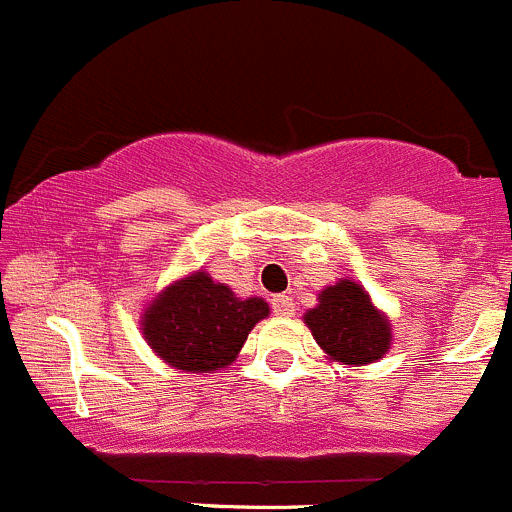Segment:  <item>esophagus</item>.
I'll return each instance as SVG.
<instances>
[{
	"label": "esophagus",
	"mask_w": 512,
	"mask_h": 512,
	"mask_svg": "<svg viewBox=\"0 0 512 512\" xmlns=\"http://www.w3.org/2000/svg\"><path fill=\"white\" fill-rule=\"evenodd\" d=\"M271 309H274V314L279 316H291L294 314V301H291V296L276 294L271 296Z\"/></svg>",
	"instance_id": "esophagus-1"
}]
</instances>
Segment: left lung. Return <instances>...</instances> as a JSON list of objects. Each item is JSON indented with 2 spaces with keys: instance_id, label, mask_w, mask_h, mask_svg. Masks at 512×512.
Returning a JSON list of instances; mask_svg holds the SVG:
<instances>
[{
  "instance_id": "8db88e82",
  "label": "left lung",
  "mask_w": 512,
  "mask_h": 512,
  "mask_svg": "<svg viewBox=\"0 0 512 512\" xmlns=\"http://www.w3.org/2000/svg\"><path fill=\"white\" fill-rule=\"evenodd\" d=\"M304 319L316 344L339 362H374L392 342L387 319L374 309L362 286L349 279L321 291L319 306Z\"/></svg>"
}]
</instances>
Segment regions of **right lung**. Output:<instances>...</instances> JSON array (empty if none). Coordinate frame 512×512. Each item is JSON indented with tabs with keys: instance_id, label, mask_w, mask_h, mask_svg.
<instances>
[{
	"instance_id": "obj_1",
	"label": "right lung",
	"mask_w": 512,
	"mask_h": 512,
	"mask_svg": "<svg viewBox=\"0 0 512 512\" xmlns=\"http://www.w3.org/2000/svg\"><path fill=\"white\" fill-rule=\"evenodd\" d=\"M269 316L264 299L241 301L228 286L208 274L188 276L168 286L143 316L150 347L186 372H213L228 367L256 321Z\"/></svg>"
}]
</instances>
